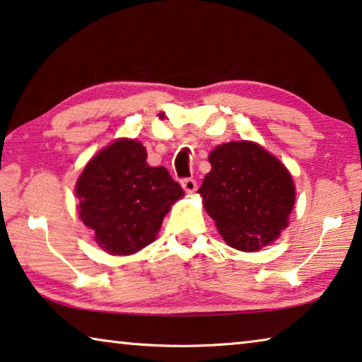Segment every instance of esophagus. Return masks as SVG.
Returning a JSON list of instances; mask_svg holds the SVG:
<instances>
[{
  "mask_svg": "<svg viewBox=\"0 0 362 362\" xmlns=\"http://www.w3.org/2000/svg\"><path fill=\"white\" fill-rule=\"evenodd\" d=\"M182 187L187 193H194V192H197V188H198L197 180H194V179H183Z\"/></svg>",
  "mask_w": 362,
  "mask_h": 362,
  "instance_id": "34e87169",
  "label": "esophagus"
}]
</instances>
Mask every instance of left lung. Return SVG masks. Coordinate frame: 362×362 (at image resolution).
Wrapping results in <instances>:
<instances>
[{
	"label": "left lung",
	"instance_id": "1",
	"mask_svg": "<svg viewBox=\"0 0 362 362\" xmlns=\"http://www.w3.org/2000/svg\"><path fill=\"white\" fill-rule=\"evenodd\" d=\"M198 193L227 245L257 251L288 226L295 185L288 169L253 141H228L209 154Z\"/></svg>",
	"mask_w": 362,
	"mask_h": 362
}]
</instances>
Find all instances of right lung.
<instances>
[{
  "label": "right lung",
  "instance_id": "add662e5",
  "mask_svg": "<svg viewBox=\"0 0 362 362\" xmlns=\"http://www.w3.org/2000/svg\"><path fill=\"white\" fill-rule=\"evenodd\" d=\"M76 194L80 219L100 248L127 256L154 242L183 190L163 165H148L140 141L119 139L88 160Z\"/></svg>",
  "mask_w": 362,
  "mask_h": 362
}]
</instances>
